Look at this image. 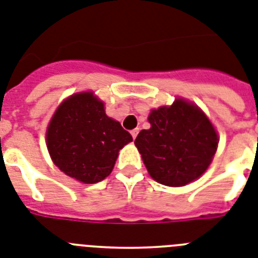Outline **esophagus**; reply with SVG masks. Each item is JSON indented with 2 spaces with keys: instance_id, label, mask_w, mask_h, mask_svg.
I'll list each match as a JSON object with an SVG mask.
<instances>
[{
  "instance_id": "esophagus-1",
  "label": "esophagus",
  "mask_w": 258,
  "mask_h": 258,
  "mask_svg": "<svg viewBox=\"0 0 258 258\" xmlns=\"http://www.w3.org/2000/svg\"><path fill=\"white\" fill-rule=\"evenodd\" d=\"M138 134H139V128H135V130H133V131H131V135H133L134 139H135L136 136H138Z\"/></svg>"
}]
</instances>
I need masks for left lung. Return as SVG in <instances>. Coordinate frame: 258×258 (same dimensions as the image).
Masks as SVG:
<instances>
[{
	"label": "left lung",
	"mask_w": 258,
	"mask_h": 258,
	"mask_svg": "<svg viewBox=\"0 0 258 258\" xmlns=\"http://www.w3.org/2000/svg\"><path fill=\"white\" fill-rule=\"evenodd\" d=\"M151 128L135 139L153 179L166 186H183L205 173L218 148V135L197 106L176 99L170 107L152 110Z\"/></svg>",
	"instance_id": "8db88e82"
}]
</instances>
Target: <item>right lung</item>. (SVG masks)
<instances>
[{
    "label": "right lung",
    "mask_w": 258,
    "mask_h": 258,
    "mask_svg": "<svg viewBox=\"0 0 258 258\" xmlns=\"http://www.w3.org/2000/svg\"><path fill=\"white\" fill-rule=\"evenodd\" d=\"M130 142L131 134L106 115L103 103L90 92L66 99L47 128V147L55 165L84 183L109 176L119 149Z\"/></svg>",
    "instance_id": "add662e5"
}]
</instances>
